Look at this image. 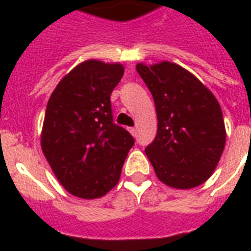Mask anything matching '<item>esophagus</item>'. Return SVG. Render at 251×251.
Returning a JSON list of instances; mask_svg holds the SVG:
<instances>
[{"label": "esophagus", "mask_w": 251, "mask_h": 251, "mask_svg": "<svg viewBox=\"0 0 251 251\" xmlns=\"http://www.w3.org/2000/svg\"><path fill=\"white\" fill-rule=\"evenodd\" d=\"M129 131H130V134L131 136H137V129L136 127H129Z\"/></svg>", "instance_id": "1"}]
</instances>
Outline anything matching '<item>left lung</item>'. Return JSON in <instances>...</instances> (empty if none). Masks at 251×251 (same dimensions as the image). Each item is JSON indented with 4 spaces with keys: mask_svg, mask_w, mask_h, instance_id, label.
Listing matches in <instances>:
<instances>
[{
    "mask_svg": "<svg viewBox=\"0 0 251 251\" xmlns=\"http://www.w3.org/2000/svg\"><path fill=\"white\" fill-rule=\"evenodd\" d=\"M136 68L157 113V134L145 153L158 180L179 189L203 184L226 144L223 114L214 94L175 63H140Z\"/></svg>",
    "mask_w": 251,
    "mask_h": 251,
    "instance_id": "8db88e82",
    "label": "left lung"
}]
</instances>
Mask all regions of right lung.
Listing matches in <instances>:
<instances>
[{
  "label": "right lung",
  "instance_id": "obj_1",
  "mask_svg": "<svg viewBox=\"0 0 251 251\" xmlns=\"http://www.w3.org/2000/svg\"><path fill=\"white\" fill-rule=\"evenodd\" d=\"M124 67L80 63L59 82L47 104L41 149L60 184L74 196L97 199L120 180L134 138L115 125L110 97Z\"/></svg>",
  "mask_w": 251,
  "mask_h": 251
}]
</instances>
